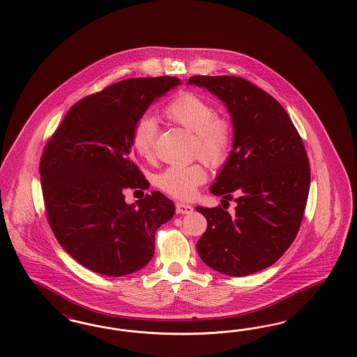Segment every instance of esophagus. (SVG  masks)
Listing matches in <instances>:
<instances>
[{
	"label": "esophagus",
	"mask_w": 357,
	"mask_h": 357,
	"mask_svg": "<svg viewBox=\"0 0 357 357\" xmlns=\"http://www.w3.org/2000/svg\"><path fill=\"white\" fill-rule=\"evenodd\" d=\"M175 211H176V213H181V215H190L194 211V208L188 204H184V203H176Z\"/></svg>",
	"instance_id": "obj_1"
}]
</instances>
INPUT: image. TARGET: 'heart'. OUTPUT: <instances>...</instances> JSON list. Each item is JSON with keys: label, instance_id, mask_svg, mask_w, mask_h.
Here are the masks:
<instances>
[{"label": "heart", "instance_id": "heart-1", "mask_svg": "<svg viewBox=\"0 0 357 357\" xmlns=\"http://www.w3.org/2000/svg\"><path fill=\"white\" fill-rule=\"evenodd\" d=\"M163 116L174 126L195 135L194 151L203 161L215 167L227 162L233 145L231 124L217 115V108L206 98L192 91H183L165 107ZM157 130V121L151 116L141 118L135 126L132 144L141 158L151 160L153 157ZM206 179L203 165L192 163L165 169L157 175L155 184L165 194L187 200Z\"/></svg>", "mask_w": 357, "mask_h": 357}]
</instances>
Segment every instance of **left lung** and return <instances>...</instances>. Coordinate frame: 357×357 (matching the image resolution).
<instances>
[{"instance_id":"8db88e82","label":"left lung","mask_w":357,"mask_h":357,"mask_svg":"<svg viewBox=\"0 0 357 357\" xmlns=\"http://www.w3.org/2000/svg\"><path fill=\"white\" fill-rule=\"evenodd\" d=\"M187 84L221 99L234 130L233 149L211 192L222 202L234 199L236 212L196 208L208 222L197 252L229 276L264 270L289 249L303 221L310 185L303 140L280 103L245 78L194 76Z\"/></svg>"}]
</instances>
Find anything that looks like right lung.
Segmentation results:
<instances>
[{"instance_id":"add662e5","label":"right lung","mask_w":357,"mask_h":357,"mask_svg":"<svg viewBox=\"0 0 357 357\" xmlns=\"http://www.w3.org/2000/svg\"><path fill=\"white\" fill-rule=\"evenodd\" d=\"M179 84L176 77H144L105 87L75 103L44 146L39 170L48 224L87 270L106 276L141 270L154 255L155 230L174 216L173 202L160 191L136 204L126 203L124 191L149 188L135 160L133 130Z\"/></svg>"}]
</instances>
